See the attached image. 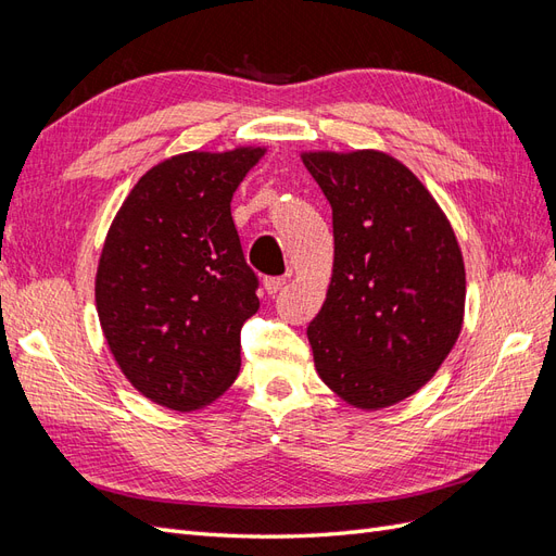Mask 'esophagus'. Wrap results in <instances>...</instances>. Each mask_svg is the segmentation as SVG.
Returning a JSON list of instances; mask_svg holds the SVG:
<instances>
[{"label":"esophagus","instance_id":"1","mask_svg":"<svg viewBox=\"0 0 556 556\" xmlns=\"http://www.w3.org/2000/svg\"><path fill=\"white\" fill-rule=\"evenodd\" d=\"M282 285H285V278H266L264 290H266V294H278L282 290Z\"/></svg>","mask_w":556,"mask_h":556}]
</instances>
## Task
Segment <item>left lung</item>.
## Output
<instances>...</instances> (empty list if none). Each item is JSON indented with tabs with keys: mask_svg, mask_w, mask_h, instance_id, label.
<instances>
[{
	"mask_svg": "<svg viewBox=\"0 0 556 556\" xmlns=\"http://www.w3.org/2000/svg\"><path fill=\"white\" fill-rule=\"evenodd\" d=\"M333 225V274L308 325L317 376L378 410L427 384L457 343L466 271L445 213L378 150L304 153Z\"/></svg>",
	"mask_w": 556,
	"mask_h": 556,
	"instance_id": "left-lung-1",
	"label": "left lung"
}]
</instances>
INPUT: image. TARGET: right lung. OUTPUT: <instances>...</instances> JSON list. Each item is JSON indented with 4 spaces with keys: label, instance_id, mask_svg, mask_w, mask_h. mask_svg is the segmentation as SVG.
Returning a JSON list of instances; mask_svg holds the SVG:
<instances>
[{
    "label": "right lung",
    "instance_id": "add662e5",
    "mask_svg": "<svg viewBox=\"0 0 556 556\" xmlns=\"http://www.w3.org/2000/svg\"><path fill=\"white\" fill-rule=\"evenodd\" d=\"M264 148L182 153L125 199L99 257L94 296L127 380L172 410H197L237 380L241 327L260 308L231 197Z\"/></svg>",
    "mask_w": 556,
    "mask_h": 556
}]
</instances>
